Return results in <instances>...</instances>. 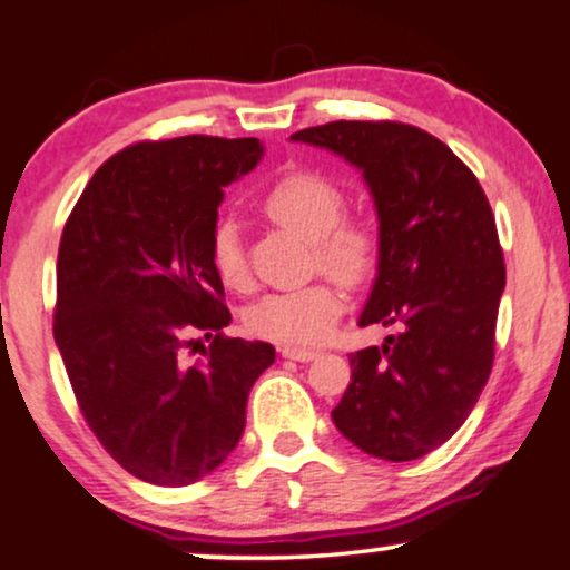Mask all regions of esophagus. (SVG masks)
Listing matches in <instances>:
<instances>
[{"mask_svg": "<svg viewBox=\"0 0 570 570\" xmlns=\"http://www.w3.org/2000/svg\"><path fill=\"white\" fill-rule=\"evenodd\" d=\"M281 357H289V360H299V363H307V360L318 357L315 350H305V347H281Z\"/></svg>", "mask_w": 570, "mask_h": 570, "instance_id": "34e87169", "label": "esophagus"}]
</instances>
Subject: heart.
Segmentation results:
<instances>
[{
	"label": "heart",
	"instance_id": "b5f03b06",
	"mask_svg": "<svg viewBox=\"0 0 570 570\" xmlns=\"http://www.w3.org/2000/svg\"><path fill=\"white\" fill-rule=\"evenodd\" d=\"M347 194L334 178L318 170L294 168L278 176L263 194L261 210L268 220L309 242V265L326 278L289 292L265 294L249 307L247 326L255 336L278 344H315L326 338L344 309L338 281L350 289L376 276L384 252V234L376 218L344 213ZM213 268L228 289L247 292L252 278L242 236L234 223L215 226L210 239ZM334 275L337 281L330 278Z\"/></svg>",
	"mask_w": 570,
	"mask_h": 570
}]
</instances>
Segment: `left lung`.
<instances>
[{
	"instance_id": "8db88e82",
	"label": "left lung",
	"mask_w": 570,
	"mask_h": 570,
	"mask_svg": "<svg viewBox=\"0 0 570 570\" xmlns=\"http://www.w3.org/2000/svg\"><path fill=\"white\" fill-rule=\"evenodd\" d=\"M292 139L363 170L384 234L360 326L394 334L350 352V386L331 417L373 458L429 455L463 426L494 363L505 261L487 194L444 141L410 124L334 120Z\"/></svg>"
}]
</instances>
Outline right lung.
Wrapping results in <instances>:
<instances>
[{
    "instance_id": "obj_1",
    "label": "right lung",
    "mask_w": 570,
    "mask_h": 570,
    "mask_svg": "<svg viewBox=\"0 0 570 570\" xmlns=\"http://www.w3.org/2000/svg\"><path fill=\"white\" fill-rule=\"evenodd\" d=\"M261 155L257 139L136 141L99 165L62 228L57 350L94 436L147 484H194L232 455L276 357L223 334L210 257L223 189Z\"/></svg>"
}]
</instances>
